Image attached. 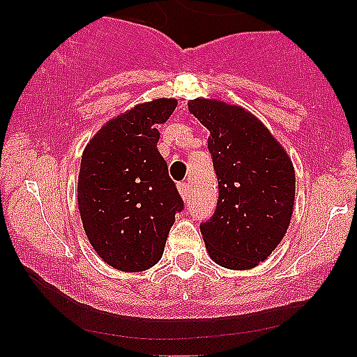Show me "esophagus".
I'll return each instance as SVG.
<instances>
[{"label": "esophagus", "instance_id": "obj_1", "mask_svg": "<svg viewBox=\"0 0 357 357\" xmlns=\"http://www.w3.org/2000/svg\"><path fill=\"white\" fill-rule=\"evenodd\" d=\"M190 181H183V183H179L178 184V190H179V192H181V196L184 199L188 198V196H190V192H191V190H190Z\"/></svg>", "mask_w": 357, "mask_h": 357}]
</instances>
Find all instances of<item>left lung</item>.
Masks as SVG:
<instances>
[{
    "instance_id": "1",
    "label": "left lung",
    "mask_w": 357,
    "mask_h": 357,
    "mask_svg": "<svg viewBox=\"0 0 357 357\" xmlns=\"http://www.w3.org/2000/svg\"><path fill=\"white\" fill-rule=\"evenodd\" d=\"M190 112L210 130L218 179L213 216L199 225L208 253L225 268L257 267L284 238L296 198L290 158L268 129L238 105L195 99Z\"/></svg>"
}]
</instances>
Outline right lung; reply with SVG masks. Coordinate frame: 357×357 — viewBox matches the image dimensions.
Listing matches in <instances>:
<instances>
[{
  "mask_svg": "<svg viewBox=\"0 0 357 357\" xmlns=\"http://www.w3.org/2000/svg\"><path fill=\"white\" fill-rule=\"evenodd\" d=\"M174 109V99L139 104L102 127L82 154L77 202L85 235L122 272L158 264L176 213L184 210L155 129Z\"/></svg>",
  "mask_w": 357,
  "mask_h": 357,
  "instance_id": "1",
  "label": "right lung"
}]
</instances>
